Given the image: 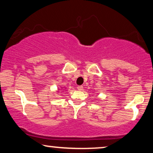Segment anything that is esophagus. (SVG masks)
Segmentation results:
<instances>
[{"instance_id":"1","label":"esophagus","mask_w":153,"mask_h":153,"mask_svg":"<svg viewBox=\"0 0 153 153\" xmlns=\"http://www.w3.org/2000/svg\"><path fill=\"white\" fill-rule=\"evenodd\" d=\"M83 88L82 85H79V86H77V90H78V91H82Z\"/></svg>"}]
</instances>
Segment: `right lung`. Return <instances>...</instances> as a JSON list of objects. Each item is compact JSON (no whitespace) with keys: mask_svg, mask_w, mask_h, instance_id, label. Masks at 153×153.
Wrapping results in <instances>:
<instances>
[{"mask_svg":"<svg viewBox=\"0 0 153 153\" xmlns=\"http://www.w3.org/2000/svg\"><path fill=\"white\" fill-rule=\"evenodd\" d=\"M62 88H60V90H62ZM58 91H59V88H58Z\"/></svg>","mask_w":153,"mask_h":153,"instance_id":"right-lung-1","label":"right lung"}]
</instances>
